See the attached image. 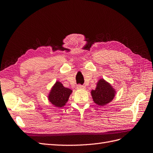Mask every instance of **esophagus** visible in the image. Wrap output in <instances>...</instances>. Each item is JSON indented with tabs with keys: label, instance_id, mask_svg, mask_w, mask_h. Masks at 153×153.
<instances>
[{
	"label": "esophagus",
	"instance_id": "esophagus-1",
	"mask_svg": "<svg viewBox=\"0 0 153 153\" xmlns=\"http://www.w3.org/2000/svg\"><path fill=\"white\" fill-rule=\"evenodd\" d=\"M76 88L78 89H85V86H84V85H77V87H76Z\"/></svg>",
	"mask_w": 153,
	"mask_h": 153
}]
</instances>
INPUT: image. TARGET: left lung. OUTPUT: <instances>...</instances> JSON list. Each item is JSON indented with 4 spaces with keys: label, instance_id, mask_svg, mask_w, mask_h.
I'll list each match as a JSON object with an SVG mask.
<instances>
[{
    "label": "left lung",
    "instance_id": "8db88e82",
    "mask_svg": "<svg viewBox=\"0 0 153 153\" xmlns=\"http://www.w3.org/2000/svg\"><path fill=\"white\" fill-rule=\"evenodd\" d=\"M115 92L112 86L101 78L97 83L96 89L91 91V95L96 104L105 106L112 101Z\"/></svg>",
    "mask_w": 153,
    "mask_h": 153
}]
</instances>
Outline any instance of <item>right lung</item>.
I'll use <instances>...</instances> for the list:
<instances>
[{
    "instance_id": "obj_1",
    "label": "right lung",
    "mask_w": 153,
    "mask_h": 153,
    "mask_svg": "<svg viewBox=\"0 0 153 153\" xmlns=\"http://www.w3.org/2000/svg\"><path fill=\"white\" fill-rule=\"evenodd\" d=\"M71 92L72 90L64 87L61 82L57 81L50 90L48 100L56 107H62L68 102Z\"/></svg>"
}]
</instances>
